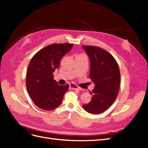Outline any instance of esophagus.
<instances>
[{
    "instance_id": "1",
    "label": "esophagus",
    "mask_w": 148,
    "mask_h": 148,
    "mask_svg": "<svg viewBox=\"0 0 148 148\" xmlns=\"http://www.w3.org/2000/svg\"><path fill=\"white\" fill-rule=\"evenodd\" d=\"M69 88L70 89H73V90H75V89H81V88H80L79 87H78V86H77V85H76V84H73V83L70 84Z\"/></svg>"
}]
</instances>
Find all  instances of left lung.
I'll return each mask as SVG.
<instances>
[{
	"mask_svg": "<svg viewBox=\"0 0 148 148\" xmlns=\"http://www.w3.org/2000/svg\"><path fill=\"white\" fill-rule=\"evenodd\" d=\"M90 59L89 77L95 84L90 92L88 104L83 105L85 110L92 114L104 112L113 104L118 96L120 82L119 65L109 52L99 47L83 46Z\"/></svg>",
	"mask_w": 148,
	"mask_h": 148,
	"instance_id": "obj_1",
	"label": "left lung"
}]
</instances>
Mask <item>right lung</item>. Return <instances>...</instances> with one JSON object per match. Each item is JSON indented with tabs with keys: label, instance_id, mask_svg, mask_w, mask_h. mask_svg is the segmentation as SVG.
Returning <instances> with one entry per match:
<instances>
[{
	"label": "right lung",
	"instance_id": "obj_1",
	"mask_svg": "<svg viewBox=\"0 0 148 148\" xmlns=\"http://www.w3.org/2000/svg\"><path fill=\"white\" fill-rule=\"evenodd\" d=\"M73 44H53L39 51L31 59L26 75V88L33 102L39 108L50 110L59 107L69 84L59 85L53 79V72L60 60L72 48Z\"/></svg>",
	"mask_w": 148,
	"mask_h": 148
}]
</instances>
